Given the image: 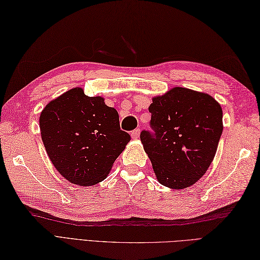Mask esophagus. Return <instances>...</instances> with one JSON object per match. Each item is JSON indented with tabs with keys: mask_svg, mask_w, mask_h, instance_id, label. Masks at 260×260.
Returning a JSON list of instances; mask_svg holds the SVG:
<instances>
[{
	"mask_svg": "<svg viewBox=\"0 0 260 260\" xmlns=\"http://www.w3.org/2000/svg\"><path fill=\"white\" fill-rule=\"evenodd\" d=\"M140 134H141V130L136 129V130L131 132V137H132V139H139V137H140Z\"/></svg>",
	"mask_w": 260,
	"mask_h": 260,
	"instance_id": "esophagus-1",
	"label": "esophagus"
}]
</instances>
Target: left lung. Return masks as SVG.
<instances>
[{"label":"left lung","mask_w":260,"mask_h":260,"mask_svg":"<svg viewBox=\"0 0 260 260\" xmlns=\"http://www.w3.org/2000/svg\"><path fill=\"white\" fill-rule=\"evenodd\" d=\"M154 137L141 142L160 184L183 189L195 184L214 160L223 132V110L211 94L174 87L152 98Z\"/></svg>","instance_id":"obj_1"}]
</instances>
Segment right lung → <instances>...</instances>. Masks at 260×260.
<instances>
[{"instance_id":"obj_1","label":"right lung","mask_w":260,"mask_h":260,"mask_svg":"<svg viewBox=\"0 0 260 260\" xmlns=\"http://www.w3.org/2000/svg\"><path fill=\"white\" fill-rule=\"evenodd\" d=\"M41 136L50 161L74 184L104 181L130 136L120 129L119 115L100 96L75 87L49 101L40 116Z\"/></svg>"}]
</instances>
